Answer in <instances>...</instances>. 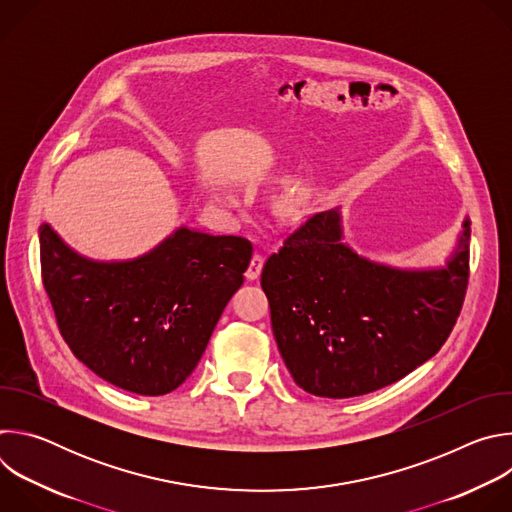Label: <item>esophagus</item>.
I'll use <instances>...</instances> for the list:
<instances>
[{"mask_svg":"<svg viewBox=\"0 0 512 512\" xmlns=\"http://www.w3.org/2000/svg\"><path fill=\"white\" fill-rule=\"evenodd\" d=\"M261 269H263V255L255 253V255L251 257V263H249L247 271H245V277H247L249 281H253V279H257V277L261 275Z\"/></svg>","mask_w":512,"mask_h":512,"instance_id":"obj_1","label":"esophagus"}]
</instances>
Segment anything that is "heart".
Here are the masks:
<instances>
[{"label":"heart","instance_id":"heart-1","mask_svg":"<svg viewBox=\"0 0 512 512\" xmlns=\"http://www.w3.org/2000/svg\"><path fill=\"white\" fill-rule=\"evenodd\" d=\"M287 204H289V206H298V204H300V194H294V196H291Z\"/></svg>","mask_w":512,"mask_h":512}]
</instances>
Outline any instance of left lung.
<instances>
[{
	"instance_id": "1",
	"label": "left lung",
	"mask_w": 512,
	"mask_h": 512,
	"mask_svg": "<svg viewBox=\"0 0 512 512\" xmlns=\"http://www.w3.org/2000/svg\"><path fill=\"white\" fill-rule=\"evenodd\" d=\"M470 277V221L444 269H397L342 243L340 212L312 214L261 273L271 328L296 385L348 399L383 389L444 346Z\"/></svg>"
}]
</instances>
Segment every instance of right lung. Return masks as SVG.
I'll list each match as a JSON object with an SVG mask.
<instances>
[{
  "label": "right lung",
  "instance_id": "1",
  "mask_svg": "<svg viewBox=\"0 0 512 512\" xmlns=\"http://www.w3.org/2000/svg\"><path fill=\"white\" fill-rule=\"evenodd\" d=\"M251 255L243 237L180 227L148 255L101 263L40 227L42 283L64 342L101 379L148 397L192 375Z\"/></svg>",
  "mask_w": 512,
  "mask_h": 512
}]
</instances>
